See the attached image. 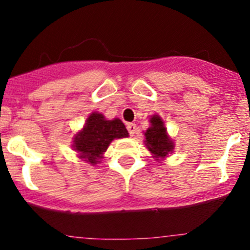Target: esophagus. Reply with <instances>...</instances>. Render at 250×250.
<instances>
[{
    "instance_id": "34e87169",
    "label": "esophagus",
    "mask_w": 250,
    "mask_h": 250,
    "mask_svg": "<svg viewBox=\"0 0 250 250\" xmlns=\"http://www.w3.org/2000/svg\"><path fill=\"white\" fill-rule=\"evenodd\" d=\"M127 129H128V132H129V134L133 137V135L135 134V130H137V125H135L134 123H128Z\"/></svg>"
}]
</instances>
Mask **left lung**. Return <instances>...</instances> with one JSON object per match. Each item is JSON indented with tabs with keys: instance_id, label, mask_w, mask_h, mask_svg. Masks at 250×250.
<instances>
[{
	"instance_id": "left-lung-1",
	"label": "left lung",
	"mask_w": 250,
	"mask_h": 250,
	"mask_svg": "<svg viewBox=\"0 0 250 250\" xmlns=\"http://www.w3.org/2000/svg\"><path fill=\"white\" fill-rule=\"evenodd\" d=\"M151 127L147 128L145 134V145L148 148L156 161L163 160L174 148V143L167 134L165 122L158 115L151 116Z\"/></svg>"
}]
</instances>
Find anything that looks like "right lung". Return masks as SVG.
<instances>
[{"label": "right lung", "mask_w": 250, "mask_h": 250, "mask_svg": "<svg viewBox=\"0 0 250 250\" xmlns=\"http://www.w3.org/2000/svg\"><path fill=\"white\" fill-rule=\"evenodd\" d=\"M127 137L128 132L122 121L106 120L103 113L93 112L88 116L82 129L74 135L72 147L78 157L94 166L100 162L111 141Z\"/></svg>", "instance_id": "add662e5"}]
</instances>
